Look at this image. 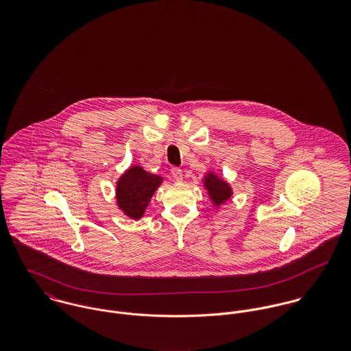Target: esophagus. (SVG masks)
I'll use <instances>...</instances> for the list:
<instances>
[{"instance_id": "obj_1", "label": "esophagus", "mask_w": 351, "mask_h": 351, "mask_svg": "<svg viewBox=\"0 0 351 351\" xmlns=\"http://www.w3.org/2000/svg\"><path fill=\"white\" fill-rule=\"evenodd\" d=\"M171 176H173V178H174L176 181H182V178H184L182 170H181L180 167H173V169H171Z\"/></svg>"}]
</instances>
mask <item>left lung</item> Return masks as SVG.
Segmentation results:
<instances>
[{"label":"left lung","mask_w":351,"mask_h":351,"mask_svg":"<svg viewBox=\"0 0 351 351\" xmlns=\"http://www.w3.org/2000/svg\"><path fill=\"white\" fill-rule=\"evenodd\" d=\"M202 184L208 192L210 202L216 208L221 206L223 204H226L232 197L234 192H232L231 185L227 181H224L223 178H220L219 176H216V173H213V171H208L204 176Z\"/></svg>","instance_id":"8db88e82"}]
</instances>
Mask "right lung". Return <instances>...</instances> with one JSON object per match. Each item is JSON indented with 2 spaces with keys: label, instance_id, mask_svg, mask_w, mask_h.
<instances>
[{
  "label": "right lung",
  "instance_id": "right-lung-1",
  "mask_svg": "<svg viewBox=\"0 0 351 351\" xmlns=\"http://www.w3.org/2000/svg\"><path fill=\"white\" fill-rule=\"evenodd\" d=\"M163 178L134 165L125 170L116 182V202L123 213L134 220L143 217L155 191Z\"/></svg>",
  "mask_w": 351,
  "mask_h": 351
}]
</instances>
